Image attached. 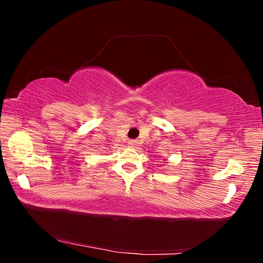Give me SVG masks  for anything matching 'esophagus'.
<instances>
[{
  "label": "esophagus",
  "mask_w": 263,
  "mask_h": 263,
  "mask_svg": "<svg viewBox=\"0 0 263 263\" xmlns=\"http://www.w3.org/2000/svg\"><path fill=\"white\" fill-rule=\"evenodd\" d=\"M128 145L132 146V147H133V146H137L138 145V140L137 139H132V140L128 141Z\"/></svg>",
  "instance_id": "esophagus-1"
}]
</instances>
